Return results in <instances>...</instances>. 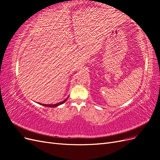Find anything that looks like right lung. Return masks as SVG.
I'll return each instance as SVG.
<instances>
[{
  "instance_id": "add662e5",
  "label": "right lung",
  "mask_w": 160,
  "mask_h": 160,
  "mask_svg": "<svg viewBox=\"0 0 160 160\" xmlns=\"http://www.w3.org/2000/svg\"><path fill=\"white\" fill-rule=\"evenodd\" d=\"M69 98V97H68ZM68 98H67L66 99H65V100H63L62 101H61V102H60V103H56V104H53V105H48V104H42V103H38V104H40V105H43V106H45V107H49V108H56V107H57V106H59V105H61V104H62V103H64L65 101L67 100V99H68Z\"/></svg>"
}]
</instances>
